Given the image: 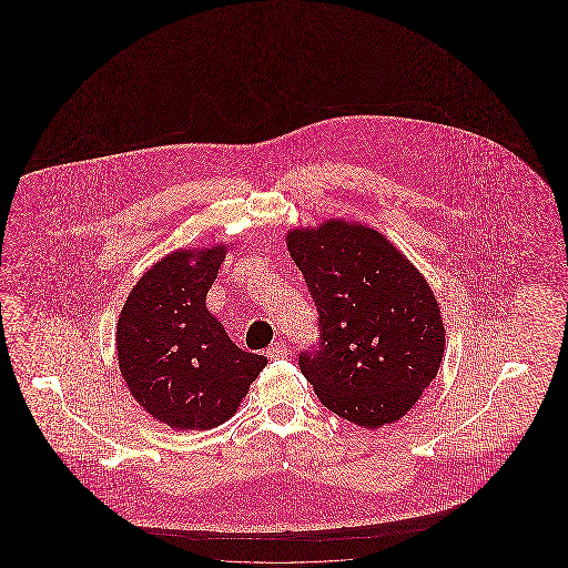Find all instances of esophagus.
I'll return each instance as SVG.
<instances>
[{"label": "esophagus", "mask_w": 568, "mask_h": 568, "mask_svg": "<svg viewBox=\"0 0 568 568\" xmlns=\"http://www.w3.org/2000/svg\"><path fill=\"white\" fill-rule=\"evenodd\" d=\"M266 355H268L271 359H285L290 353H287V347H285L283 343H274L271 349L266 352Z\"/></svg>", "instance_id": "obj_1"}]
</instances>
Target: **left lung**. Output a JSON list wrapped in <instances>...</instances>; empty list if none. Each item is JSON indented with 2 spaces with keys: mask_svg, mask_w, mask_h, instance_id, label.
<instances>
[{
  "mask_svg": "<svg viewBox=\"0 0 568 568\" xmlns=\"http://www.w3.org/2000/svg\"><path fill=\"white\" fill-rule=\"evenodd\" d=\"M287 248L317 306L297 364L322 405L364 428L398 422L433 383L445 327L426 278L378 232L345 221L294 230Z\"/></svg>",
  "mask_w": 568,
  "mask_h": 568,
  "instance_id": "obj_1",
  "label": "left lung"
}]
</instances>
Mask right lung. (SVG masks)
I'll return each mask as SVG.
<instances>
[{"label":"right lung","instance_id":"right-lung-1","mask_svg":"<svg viewBox=\"0 0 568 568\" xmlns=\"http://www.w3.org/2000/svg\"><path fill=\"white\" fill-rule=\"evenodd\" d=\"M223 260V244L170 253L138 281L116 324L130 392L174 430H209L230 419L268 364L236 347L206 308Z\"/></svg>","mask_w":568,"mask_h":568}]
</instances>
